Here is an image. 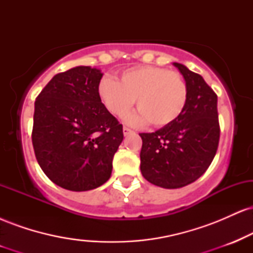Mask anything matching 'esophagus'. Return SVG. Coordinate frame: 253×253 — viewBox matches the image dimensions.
<instances>
[{"label":"esophagus","mask_w":253,"mask_h":253,"mask_svg":"<svg viewBox=\"0 0 253 253\" xmlns=\"http://www.w3.org/2000/svg\"><path fill=\"white\" fill-rule=\"evenodd\" d=\"M124 135H128V134H130V133H132V130H130L128 127H124Z\"/></svg>","instance_id":"obj_1"}]
</instances>
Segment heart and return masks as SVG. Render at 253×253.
<instances>
[{"label":"heart","instance_id":"obj_1","mask_svg":"<svg viewBox=\"0 0 253 253\" xmlns=\"http://www.w3.org/2000/svg\"><path fill=\"white\" fill-rule=\"evenodd\" d=\"M98 97L112 115L125 118L136 103L139 112L130 117V124L149 123L155 127L173 124L187 107L189 90L179 72L161 66H134L119 75L118 81L101 80Z\"/></svg>","mask_w":253,"mask_h":253}]
</instances>
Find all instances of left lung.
I'll list each match as a JSON object with an SVG mask.
<instances>
[{"instance_id": "8db88e82", "label": "left lung", "mask_w": 253, "mask_h": 253, "mask_svg": "<svg viewBox=\"0 0 253 253\" xmlns=\"http://www.w3.org/2000/svg\"><path fill=\"white\" fill-rule=\"evenodd\" d=\"M188 84L183 114L153 133H140V170L145 179L177 189L200 178L215 157L220 138L217 96L201 75L173 63Z\"/></svg>"}]
</instances>
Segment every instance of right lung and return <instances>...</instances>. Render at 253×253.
Segmentation results:
<instances>
[{
	"mask_svg": "<svg viewBox=\"0 0 253 253\" xmlns=\"http://www.w3.org/2000/svg\"><path fill=\"white\" fill-rule=\"evenodd\" d=\"M102 75L76 66L53 76L36 98L34 153L45 175L64 189H95L112 175L124 132L98 97Z\"/></svg>",
	"mask_w": 253,
	"mask_h": 253,
	"instance_id": "add662e5",
	"label": "right lung"
}]
</instances>
